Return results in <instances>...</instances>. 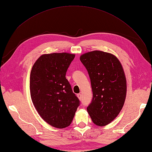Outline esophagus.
I'll return each instance as SVG.
<instances>
[{"instance_id": "esophagus-1", "label": "esophagus", "mask_w": 152, "mask_h": 152, "mask_svg": "<svg viewBox=\"0 0 152 152\" xmlns=\"http://www.w3.org/2000/svg\"><path fill=\"white\" fill-rule=\"evenodd\" d=\"M77 97H78V98H79L80 100H81L82 99V94H80V93H79V94H77Z\"/></svg>"}]
</instances>
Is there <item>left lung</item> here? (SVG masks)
<instances>
[{"label":"left lung","instance_id":"obj_1","mask_svg":"<svg viewBox=\"0 0 152 152\" xmlns=\"http://www.w3.org/2000/svg\"><path fill=\"white\" fill-rule=\"evenodd\" d=\"M80 59L88 72L93 91L87 112L96 125H107L120 113L125 102L127 86L123 68L114 55L100 50L82 54Z\"/></svg>","mask_w":152,"mask_h":152}]
</instances>
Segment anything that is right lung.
<instances>
[{"label":"right lung","instance_id":"add662e5","mask_svg":"<svg viewBox=\"0 0 152 152\" xmlns=\"http://www.w3.org/2000/svg\"><path fill=\"white\" fill-rule=\"evenodd\" d=\"M74 58V54L66 53L43 54L31 70L32 102L43 120L56 128L70 126L80 105L65 77Z\"/></svg>","mask_w":152,"mask_h":152}]
</instances>
